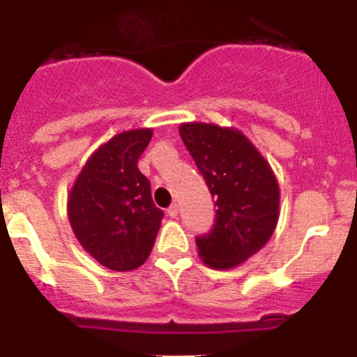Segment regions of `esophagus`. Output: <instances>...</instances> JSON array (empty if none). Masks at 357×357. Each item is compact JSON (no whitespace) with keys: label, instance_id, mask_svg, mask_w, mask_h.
I'll return each mask as SVG.
<instances>
[{"label":"esophagus","instance_id":"1","mask_svg":"<svg viewBox=\"0 0 357 357\" xmlns=\"http://www.w3.org/2000/svg\"><path fill=\"white\" fill-rule=\"evenodd\" d=\"M168 216L169 218L178 216V206H176V204H172V206L168 207Z\"/></svg>","mask_w":357,"mask_h":357}]
</instances>
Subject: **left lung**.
I'll list each match as a JSON object with an SVG mask.
<instances>
[{"label":"left lung","mask_w":357,"mask_h":357,"mask_svg":"<svg viewBox=\"0 0 357 357\" xmlns=\"http://www.w3.org/2000/svg\"><path fill=\"white\" fill-rule=\"evenodd\" d=\"M178 132L218 207L213 230L197 238L198 255L214 270L238 266L266 245L279 222L275 173L236 128L193 121Z\"/></svg>","instance_id":"left-lung-1"}]
</instances>
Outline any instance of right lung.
Masks as SVG:
<instances>
[{"instance_id": "right-lung-1", "label": "right lung", "mask_w": 357, "mask_h": 357, "mask_svg": "<svg viewBox=\"0 0 357 357\" xmlns=\"http://www.w3.org/2000/svg\"><path fill=\"white\" fill-rule=\"evenodd\" d=\"M151 135V128H135L103 143L68 195V218L78 243L114 272H130L148 259L164 216L151 200L150 181L137 168Z\"/></svg>"}]
</instances>
